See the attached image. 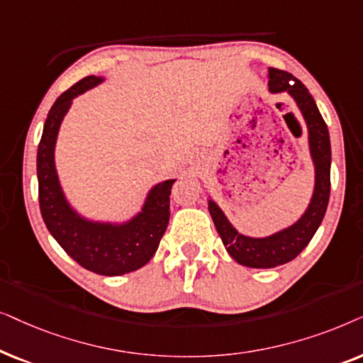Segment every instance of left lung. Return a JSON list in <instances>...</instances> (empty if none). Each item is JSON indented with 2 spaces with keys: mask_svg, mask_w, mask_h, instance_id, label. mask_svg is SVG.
Returning <instances> with one entry per match:
<instances>
[{
  "mask_svg": "<svg viewBox=\"0 0 363 363\" xmlns=\"http://www.w3.org/2000/svg\"><path fill=\"white\" fill-rule=\"evenodd\" d=\"M269 89L270 93L287 91L296 99L298 109L306 119L311 154L313 164H315V189H313L308 209L296 224L264 239H254L239 234L227 220L224 212L214 202L209 201L212 220H214L227 252L235 262L254 269L277 267V265L287 264L296 259L307 247V244L317 232L323 216H325L328 197H330V136H328L327 124L312 94L291 72L277 69V67H269Z\"/></svg>",
  "mask_w": 363,
  "mask_h": 363,
  "instance_id": "left-lung-1",
  "label": "left lung"
}]
</instances>
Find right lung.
Masks as SVG:
<instances>
[{"mask_svg":"<svg viewBox=\"0 0 363 363\" xmlns=\"http://www.w3.org/2000/svg\"><path fill=\"white\" fill-rule=\"evenodd\" d=\"M101 81L96 76L84 77L65 91L48 113L36 157L40 209L48 230L77 264L101 275H123L141 269L156 254L167 229L169 196L174 179L152 187L143 212L125 224L91 222L71 209L55 167L57 131L72 98L94 88Z\"/></svg>","mask_w":363,"mask_h":363,"instance_id":"1","label":"right lung"}]
</instances>
